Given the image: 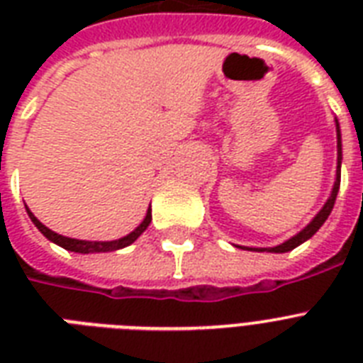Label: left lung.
Segmentation results:
<instances>
[{"label": "left lung", "instance_id": "1", "mask_svg": "<svg viewBox=\"0 0 363 363\" xmlns=\"http://www.w3.org/2000/svg\"><path fill=\"white\" fill-rule=\"evenodd\" d=\"M335 131H337V171H335V182H333L332 194H330V198L326 199V203L322 207L318 213L315 215V218L307 224V226L298 232L294 238L286 239L281 245H277V247H267V248H252V247H239V248H247V250H252V252H275V254H282V252H290L296 247H299L301 242H305L307 239H311L315 235L324 222L328 220V216L332 213L333 205H335V198H337L339 192V184H341V162H343V148H341V130H339V122L335 118Z\"/></svg>", "mask_w": 363, "mask_h": 363}]
</instances>
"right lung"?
<instances>
[{"instance_id": "1", "label": "right lung", "mask_w": 363, "mask_h": 363, "mask_svg": "<svg viewBox=\"0 0 363 363\" xmlns=\"http://www.w3.org/2000/svg\"><path fill=\"white\" fill-rule=\"evenodd\" d=\"M26 211H28V216L31 218V222L35 224V228L39 230V232L45 235V238L48 239V241L56 242L58 247L65 248V250H71V252H79V254H94V252H113V250H121V248L128 247V245H131V242L135 241L139 235H141L145 230L148 228V224H150V220H152V211H150V207H148L147 211V216L143 218V222L139 224V226L133 230V232H130L128 235H124V238L121 239H115V241H86V239H73V238H65V235H60V233L52 232V230H48L43 222H39L35 218V215L31 213L28 207H26Z\"/></svg>"}]
</instances>
